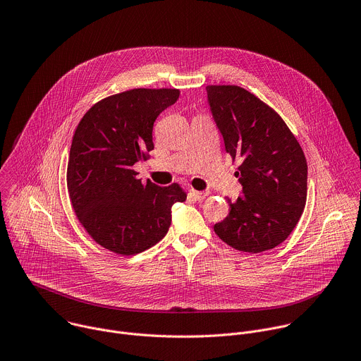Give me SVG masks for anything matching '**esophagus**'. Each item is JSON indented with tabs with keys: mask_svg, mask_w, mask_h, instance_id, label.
<instances>
[{
	"mask_svg": "<svg viewBox=\"0 0 361 361\" xmlns=\"http://www.w3.org/2000/svg\"><path fill=\"white\" fill-rule=\"evenodd\" d=\"M189 195L195 199V200H203L207 196V192H199V190H189Z\"/></svg>",
	"mask_w": 361,
	"mask_h": 361,
	"instance_id": "esophagus-1",
	"label": "esophagus"
}]
</instances>
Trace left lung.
Segmentation results:
<instances>
[{
    "mask_svg": "<svg viewBox=\"0 0 361 361\" xmlns=\"http://www.w3.org/2000/svg\"><path fill=\"white\" fill-rule=\"evenodd\" d=\"M212 118L225 149L242 164V195L214 232L229 246L259 253L284 242L307 197V162L298 139L264 102L236 85L206 87Z\"/></svg>",
    "mask_w": 361,
    "mask_h": 361,
    "instance_id": "8db88e82",
    "label": "left lung"
}]
</instances>
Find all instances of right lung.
Segmentation results:
<instances>
[{"instance_id": "obj_1", "label": "right lung", "mask_w": 361, "mask_h": 361, "mask_svg": "<svg viewBox=\"0 0 361 361\" xmlns=\"http://www.w3.org/2000/svg\"><path fill=\"white\" fill-rule=\"evenodd\" d=\"M178 90L137 88L108 97L81 119L72 137L66 182L81 225L102 247L136 255L168 233L172 206L186 200L173 183H142L132 166L154 149V122Z\"/></svg>"}]
</instances>
